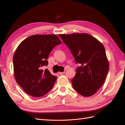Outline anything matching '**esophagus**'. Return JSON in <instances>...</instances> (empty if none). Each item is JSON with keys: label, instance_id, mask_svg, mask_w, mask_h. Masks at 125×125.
I'll return each instance as SVG.
<instances>
[{"label": "esophagus", "instance_id": "esophagus-1", "mask_svg": "<svg viewBox=\"0 0 125 125\" xmlns=\"http://www.w3.org/2000/svg\"><path fill=\"white\" fill-rule=\"evenodd\" d=\"M58 73L59 74H65V71H63V72H62V73Z\"/></svg>", "mask_w": 125, "mask_h": 125}]
</instances>
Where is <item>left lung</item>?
Here are the masks:
<instances>
[{
  "label": "left lung",
  "instance_id": "1",
  "mask_svg": "<svg viewBox=\"0 0 125 125\" xmlns=\"http://www.w3.org/2000/svg\"><path fill=\"white\" fill-rule=\"evenodd\" d=\"M80 64L71 80L74 90L80 95L90 96L103 84L109 70L105 48L100 42L86 33L59 34Z\"/></svg>",
  "mask_w": 125,
  "mask_h": 125
}]
</instances>
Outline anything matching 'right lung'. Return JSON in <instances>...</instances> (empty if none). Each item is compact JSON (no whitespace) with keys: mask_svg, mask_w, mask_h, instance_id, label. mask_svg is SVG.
<instances>
[{"mask_svg":"<svg viewBox=\"0 0 125 125\" xmlns=\"http://www.w3.org/2000/svg\"><path fill=\"white\" fill-rule=\"evenodd\" d=\"M62 43L55 35H34L22 41L13 57L17 82L29 95L41 97L52 89L57 79L47 69L50 52Z\"/></svg>","mask_w":125,"mask_h":125,"instance_id":"obj_1","label":"right lung"}]
</instances>
